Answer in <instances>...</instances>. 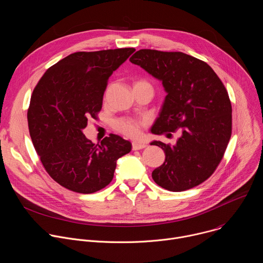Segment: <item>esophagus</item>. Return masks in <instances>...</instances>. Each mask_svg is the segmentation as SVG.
Listing matches in <instances>:
<instances>
[{"label": "esophagus", "instance_id": "34e87169", "mask_svg": "<svg viewBox=\"0 0 263 263\" xmlns=\"http://www.w3.org/2000/svg\"><path fill=\"white\" fill-rule=\"evenodd\" d=\"M144 147H146L145 143H142V142H139V141H134L132 143V148L134 149V151H137V149H142Z\"/></svg>", "mask_w": 263, "mask_h": 263}]
</instances>
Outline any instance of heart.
<instances>
[{"mask_svg": "<svg viewBox=\"0 0 263 263\" xmlns=\"http://www.w3.org/2000/svg\"><path fill=\"white\" fill-rule=\"evenodd\" d=\"M146 83L144 81H137L134 83L141 84ZM146 122L144 120H137V119H120L115 122V129L120 132L121 134L130 137V138H136L140 135L141 128L145 127Z\"/></svg>", "mask_w": 263, "mask_h": 263, "instance_id": "heart-1", "label": "heart"}]
</instances>
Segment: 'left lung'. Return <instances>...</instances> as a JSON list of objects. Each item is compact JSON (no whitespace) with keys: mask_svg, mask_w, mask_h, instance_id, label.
I'll list each match as a JSON object with an SVG mask.
<instances>
[{"mask_svg":"<svg viewBox=\"0 0 263 263\" xmlns=\"http://www.w3.org/2000/svg\"><path fill=\"white\" fill-rule=\"evenodd\" d=\"M130 61L162 81L167 92L152 133L180 137L172 146L161 141L164 163L153 180L170 192H184L206 181L221 161L232 133L228 91L204 61L182 52L142 49Z\"/></svg>","mask_w":263,"mask_h":263,"instance_id":"1","label":"left lung"}]
</instances>
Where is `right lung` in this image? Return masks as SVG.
<instances>
[{"mask_svg": "<svg viewBox=\"0 0 263 263\" xmlns=\"http://www.w3.org/2000/svg\"><path fill=\"white\" fill-rule=\"evenodd\" d=\"M134 48L77 52L52 65L35 86L28 108L33 145L50 177L65 189L92 194L114 179L117 160L131 143L109 134L101 143L82 132L98 119L108 79Z\"/></svg>", "mask_w": 263, "mask_h": 263, "instance_id": "1", "label": "right lung"}]
</instances>
